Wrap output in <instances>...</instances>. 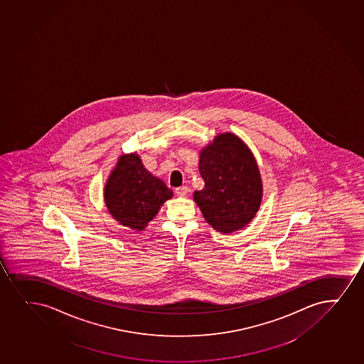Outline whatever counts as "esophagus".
Masks as SVG:
<instances>
[{
    "instance_id": "obj_1",
    "label": "esophagus",
    "mask_w": 364,
    "mask_h": 364,
    "mask_svg": "<svg viewBox=\"0 0 364 364\" xmlns=\"http://www.w3.org/2000/svg\"><path fill=\"white\" fill-rule=\"evenodd\" d=\"M176 193L178 196H185L188 193V186H180V188H176Z\"/></svg>"
}]
</instances>
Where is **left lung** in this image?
Returning a JSON list of instances; mask_svg holds the SVG:
<instances>
[{"label": "left lung", "instance_id": "obj_1", "mask_svg": "<svg viewBox=\"0 0 364 364\" xmlns=\"http://www.w3.org/2000/svg\"><path fill=\"white\" fill-rule=\"evenodd\" d=\"M198 171L205 188L193 193L210 227L229 234L246 227L259 210L261 174L253 154L235 134H219L202 149Z\"/></svg>", "mask_w": 364, "mask_h": 364}]
</instances>
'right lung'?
<instances>
[{
	"label": "right lung",
	"instance_id": "right-lung-1",
	"mask_svg": "<svg viewBox=\"0 0 364 364\" xmlns=\"http://www.w3.org/2000/svg\"><path fill=\"white\" fill-rule=\"evenodd\" d=\"M105 202L117 222L141 231L173 197L163 180L147 171L139 154L120 156L105 186Z\"/></svg>",
	"mask_w": 364,
	"mask_h": 364
}]
</instances>
